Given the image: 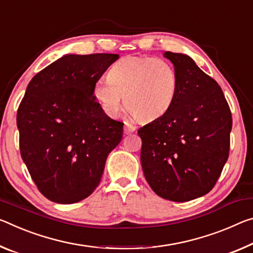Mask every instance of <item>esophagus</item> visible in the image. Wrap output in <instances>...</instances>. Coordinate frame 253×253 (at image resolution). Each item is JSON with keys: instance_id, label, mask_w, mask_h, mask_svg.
Returning a JSON list of instances; mask_svg holds the SVG:
<instances>
[{"instance_id": "obj_1", "label": "esophagus", "mask_w": 253, "mask_h": 253, "mask_svg": "<svg viewBox=\"0 0 253 253\" xmlns=\"http://www.w3.org/2000/svg\"><path fill=\"white\" fill-rule=\"evenodd\" d=\"M136 129V127L130 125V124H125V126H124V133H125L126 135H129L131 133H134Z\"/></svg>"}]
</instances>
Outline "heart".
Masks as SVG:
<instances>
[{"instance_id": "b5f03b06", "label": "heart", "mask_w": 253, "mask_h": 253, "mask_svg": "<svg viewBox=\"0 0 253 253\" xmlns=\"http://www.w3.org/2000/svg\"><path fill=\"white\" fill-rule=\"evenodd\" d=\"M178 86L177 72L167 59L127 56L111 66L107 81L94 83L92 94L109 117L118 115L124 97L131 115L151 122L170 109Z\"/></svg>"}]
</instances>
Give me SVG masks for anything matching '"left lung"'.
Listing matches in <instances>:
<instances>
[{"label":"left lung","instance_id":"1","mask_svg":"<svg viewBox=\"0 0 253 253\" xmlns=\"http://www.w3.org/2000/svg\"><path fill=\"white\" fill-rule=\"evenodd\" d=\"M178 74L166 114L138 129L144 175L156 195L189 202L210 192L230 152L232 115L220 86L186 54L166 51Z\"/></svg>","mask_w":253,"mask_h":253}]
</instances>
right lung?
<instances>
[{"instance_id":"add662e5","label":"right lung","mask_w":253,"mask_h":253,"mask_svg":"<svg viewBox=\"0 0 253 253\" xmlns=\"http://www.w3.org/2000/svg\"><path fill=\"white\" fill-rule=\"evenodd\" d=\"M117 54H67L29 82L17 115L20 152L39 191L51 202L89 197L106 160L123 138L124 124L103 112L94 83Z\"/></svg>"}]
</instances>
